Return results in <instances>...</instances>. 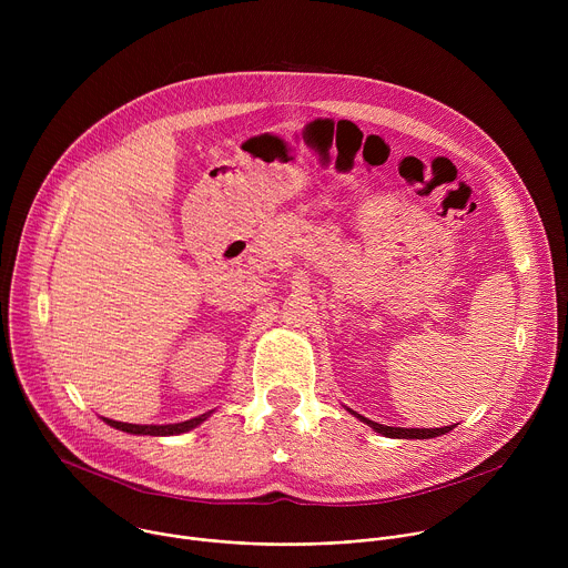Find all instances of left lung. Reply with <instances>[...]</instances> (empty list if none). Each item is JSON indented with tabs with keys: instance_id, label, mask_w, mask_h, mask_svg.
I'll return each instance as SVG.
<instances>
[{
	"instance_id": "obj_1",
	"label": "left lung",
	"mask_w": 568,
	"mask_h": 568,
	"mask_svg": "<svg viewBox=\"0 0 568 568\" xmlns=\"http://www.w3.org/2000/svg\"><path fill=\"white\" fill-rule=\"evenodd\" d=\"M353 416H357L362 423H366L368 427H373L377 434H382V436H386V438H436V436H443V434H447V432H452L454 429V425H449V427H438V429H404V427H386V425H379V423H373V420H368V418H364V416H359V414H355V412H351Z\"/></svg>"
}]
</instances>
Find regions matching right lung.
<instances>
[{
	"label": "right lung",
	"mask_w": 568,
	"mask_h": 568,
	"mask_svg": "<svg viewBox=\"0 0 568 568\" xmlns=\"http://www.w3.org/2000/svg\"><path fill=\"white\" fill-rule=\"evenodd\" d=\"M209 416H211V412L202 414L197 418L184 420V423H175V425H130V423H119V420H110V418H103V420L110 427H114V429H121V432H128V434H136V436H178V434H186V432L195 429Z\"/></svg>",
	"instance_id": "add662e5"
}]
</instances>
